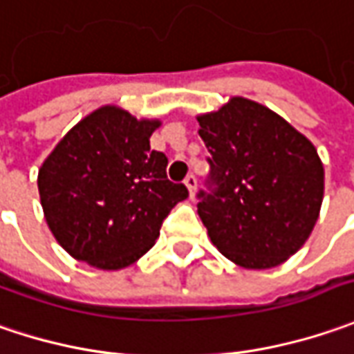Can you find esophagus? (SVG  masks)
Segmentation results:
<instances>
[{
  "label": "esophagus",
  "instance_id": "esophagus-1",
  "mask_svg": "<svg viewBox=\"0 0 354 354\" xmlns=\"http://www.w3.org/2000/svg\"><path fill=\"white\" fill-rule=\"evenodd\" d=\"M184 184H186V188H188V194H190V198H194V194H196V186H198V180L194 174L184 180Z\"/></svg>",
  "mask_w": 354,
  "mask_h": 354
}]
</instances>
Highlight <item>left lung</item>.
I'll use <instances>...</instances> for the list:
<instances>
[{"instance_id": "1", "label": "left lung", "mask_w": 354, "mask_h": 354, "mask_svg": "<svg viewBox=\"0 0 354 354\" xmlns=\"http://www.w3.org/2000/svg\"><path fill=\"white\" fill-rule=\"evenodd\" d=\"M216 190L198 194L212 243L243 269H271L315 227L325 170L313 142L271 109L232 97L198 115Z\"/></svg>"}]
</instances>
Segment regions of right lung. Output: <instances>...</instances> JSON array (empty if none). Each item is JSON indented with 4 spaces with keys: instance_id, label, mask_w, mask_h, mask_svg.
I'll list each match as a JSON object with an SVG mask.
<instances>
[{
    "instance_id": "1",
    "label": "right lung",
    "mask_w": 354,
    "mask_h": 354,
    "mask_svg": "<svg viewBox=\"0 0 354 354\" xmlns=\"http://www.w3.org/2000/svg\"><path fill=\"white\" fill-rule=\"evenodd\" d=\"M158 118L104 104L81 118L39 168L45 222L59 245L91 268L116 271L138 261L162 220L188 198L166 178L168 158L150 148Z\"/></svg>"
}]
</instances>
